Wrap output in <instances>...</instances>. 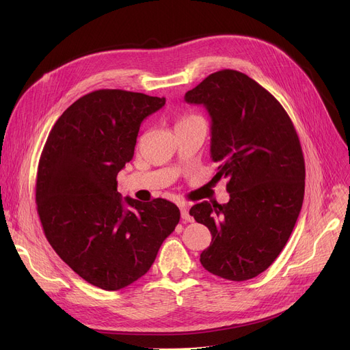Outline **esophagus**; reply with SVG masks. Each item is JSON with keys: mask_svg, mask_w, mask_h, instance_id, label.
<instances>
[{"mask_svg": "<svg viewBox=\"0 0 350 350\" xmlns=\"http://www.w3.org/2000/svg\"><path fill=\"white\" fill-rule=\"evenodd\" d=\"M180 214H181V219H183V221H190V223L193 221V217L190 215L187 206H181V207H180Z\"/></svg>", "mask_w": 350, "mask_h": 350, "instance_id": "esophagus-1", "label": "esophagus"}]
</instances>
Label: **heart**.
<instances>
[{"instance_id":"b5f03b06","label":"heart","mask_w":350,"mask_h":350,"mask_svg":"<svg viewBox=\"0 0 350 350\" xmlns=\"http://www.w3.org/2000/svg\"><path fill=\"white\" fill-rule=\"evenodd\" d=\"M196 119H200V118H198V116H194V115H185V116L178 119V122H177L176 127H177V126H181V124L190 123V122H193V120H196Z\"/></svg>"}]
</instances>
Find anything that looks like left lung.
<instances>
[{
	"instance_id": "8db88e82",
	"label": "left lung",
	"mask_w": 350,
	"mask_h": 350,
	"mask_svg": "<svg viewBox=\"0 0 350 350\" xmlns=\"http://www.w3.org/2000/svg\"><path fill=\"white\" fill-rule=\"evenodd\" d=\"M185 100L207 109L214 178H227L230 193L227 204L203 201L190 210L213 237L200 262L224 280H251L277 260L302 208L305 161L297 131L281 103L238 70L211 73Z\"/></svg>"
}]
</instances>
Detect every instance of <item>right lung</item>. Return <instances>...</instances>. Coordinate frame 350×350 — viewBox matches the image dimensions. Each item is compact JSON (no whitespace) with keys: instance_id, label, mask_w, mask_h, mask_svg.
I'll use <instances>...</instances> for the list:
<instances>
[{"instance_id":"1","label":"right lung","mask_w":350,"mask_h":350,"mask_svg":"<svg viewBox=\"0 0 350 350\" xmlns=\"http://www.w3.org/2000/svg\"><path fill=\"white\" fill-rule=\"evenodd\" d=\"M164 98L100 89L73 102L53 124L36 174V207L46 240L86 282L105 291L150 269L178 224L172 201L118 191V173L135 154L142 122Z\"/></svg>"}]
</instances>
